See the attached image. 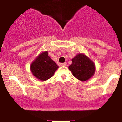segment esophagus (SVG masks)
Returning a JSON list of instances; mask_svg holds the SVG:
<instances>
[{
    "label": "esophagus",
    "instance_id": "1",
    "mask_svg": "<svg viewBox=\"0 0 122 122\" xmlns=\"http://www.w3.org/2000/svg\"><path fill=\"white\" fill-rule=\"evenodd\" d=\"M60 65H61V66H66V65H67V62H64V63H61V64H60Z\"/></svg>",
    "mask_w": 122,
    "mask_h": 122
}]
</instances>
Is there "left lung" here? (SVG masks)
<instances>
[{
    "label": "left lung",
    "mask_w": 122,
    "mask_h": 122,
    "mask_svg": "<svg viewBox=\"0 0 122 122\" xmlns=\"http://www.w3.org/2000/svg\"><path fill=\"white\" fill-rule=\"evenodd\" d=\"M68 68L76 78L82 81L88 80L95 72L94 62L83 54H77L72 58Z\"/></svg>",
    "instance_id": "1"
}]
</instances>
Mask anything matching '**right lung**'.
I'll return each mask as SVG.
<instances>
[{
  "label": "right lung",
  "mask_w": 122,
  "mask_h": 122,
  "mask_svg": "<svg viewBox=\"0 0 122 122\" xmlns=\"http://www.w3.org/2000/svg\"><path fill=\"white\" fill-rule=\"evenodd\" d=\"M58 66L48 56L47 51L42 52L32 62L30 70L38 79L46 81L54 76Z\"/></svg>",
  "instance_id": "obj_1"
}]
</instances>
